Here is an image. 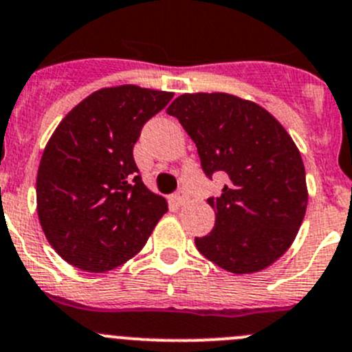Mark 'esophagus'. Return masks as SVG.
Masks as SVG:
<instances>
[{"label": "esophagus", "instance_id": "esophagus-1", "mask_svg": "<svg viewBox=\"0 0 352 352\" xmlns=\"http://www.w3.org/2000/svg\"><path fill=\"white\" fill-rule=\"evenodd\" d=\"M172 201L177 204V206H182V204L186 203V194H184V190H179L177 194H173Z\"/></svg>", "mask_w": 352, "mask_h": 352}]
</instances>
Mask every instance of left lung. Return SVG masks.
<instances>
[{"label": "left lung", "instance_id": "left-lung-1", "mask_svg": "<svg viewBox=\"0 0 352 352\" xmlns=\"http://www.w3.org/2000/svg\"><path fill=\"white\" fill-rule=\"evenodd\" d=\"M166 113L179 118L208 177L228 179L214 228L196 239L204 258L235 275L256 274L285 254L308 206L301 153L284 125L254 101L227 93L182 94Z\"/></svg>", "mask_w": 352, "mask_h": 352}]
</instances>
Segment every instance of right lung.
Wrapping results in <instances>:
<instances>
[{
  "mask_svg": "<svg viewBox=\"0 0 352 352\" xmlns=\"http://www.w3.org/2000/svg\"><path fill=\"white\" fill-rule=\"evenodd\" d=\"M173 93L134 84L103 87L72 108L51 134L36 180L37 217L51 248L91 274L134 258L168 211L138 175L141 129Z\"/></svg>",
  "mask_w": 352,
  "mask_h": 352,
  "instance_id": "right-lung-1",
  "label": "right lung"
}]
</instances>
